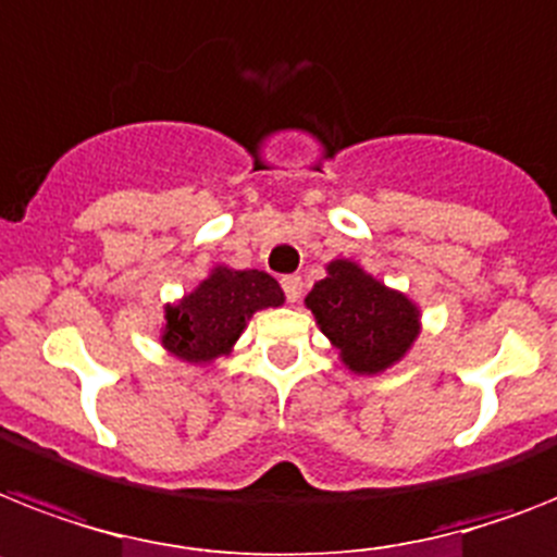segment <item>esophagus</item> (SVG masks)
Listing matches in <instances>:
<instances>
[{
  "label": "esophagus",
  "mask_w": 557,
  "mask_h": 557,
  "mask_svg": "<svg viewBox=\"0 0 557 557\" xmlns=\"http://www.w3.org/2000/svg\"><path fill=\"white\" fill-rule=\"evenodd\" d=\"M282 287L284 293H287V301H293V305H296L298 298H301V293H305V282H301L298 275H284Z\"/></svg>",
  "instance_id": "1"
}]
</instances>
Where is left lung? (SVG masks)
<instances>
[{
    "instance_id": "obj_1",
    "label": "left lung",
    "mask_w": 557,
    "mask_h": 557,
    "mask_svg": "<svg viewBox=\"0 0 557 557\" xmlns=\"http://www.w3.org/2000/svg\"><path fill=\"white\" fill-rule=\"evenodd\" d=\"M324 270L327 275L312 284L305 298L319 330L350 372H387L421 335L418 305L352 259H333Z\"/></svg>"
}]
</instances>
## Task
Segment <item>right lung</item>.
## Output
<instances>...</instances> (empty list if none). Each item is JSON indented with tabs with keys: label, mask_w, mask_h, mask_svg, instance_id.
<instances>
[{
	"label": "right lung",
	"mask_w": 557,
	"mask_h": 557,
	"mask_svg": "<svg viewBox=\"0 0 557 557\" xmlns=\"http://www.w3.org/2000/svg\"><path fill=\"white\" fill-rule=\"evenodd\" d=\"M284 305V289L264 270L215 264L190 293L164 305L159 342L185 364L210 367L227 358L252 312Z\"/></svg>",
	"instance_id": "right-lung-1"
}]
</instances>
